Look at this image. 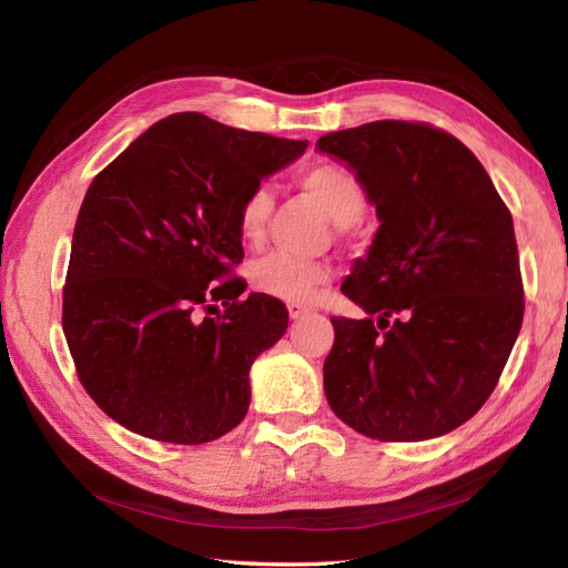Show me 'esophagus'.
<instances>
[{"label": "esophagus", "instance_id": "1", "mask_svg": "<svg viewBox=\"0 0 568 568\" xmlns=\"http://www.w3.org/2000/svg\"><path fill=\"white\" fill-rule=\"evenodd\" d=\"M287 312H291V320H300L303 315H307L310 307L300 305V303H291V305H287Z\"/></svg>", "mask_w": 568, "mask_h": 568}]
</instances>
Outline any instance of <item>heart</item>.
Wrapping results in <instances>:
<instances>
[{
  "instance_id": "heart-1",
  "label": "heart",
  "mask_w": 568,
  "mask_h": 568,
  "mask_svg": "<svg viewBox=\"0 0 568 568\" xmlns=\"http://www.w3.org/2000/svg\"><path fill=\"white\" fill-rule=\"evenodd\" d=\"M295 185L315 200L342 232H348L366 214L368 192L364 180L342 163H312L297 173ZM271 212V192L263 185L248 190L236 207L239 236L246 244L258 246L265 236ZM248 275L253 287L263 295L287 300V303H310L320 287L329 281V265L287 251H273L253 261Z\"/></svg>"
}]
</instances>
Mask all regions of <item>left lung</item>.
<instances>
[{
  "label": "left lung",
  "mask_w": 568,
  "mask_h": 568,
  "mask_svg": "<svg viewBox=\"0 0 568 568\" xmlns=\"http://www.w3.org/2000/svg\"><path fill=\"white\" fill-rule=\"evenodd\" d=\"M317 149L354 168L381 220L342 285L368 317H332L329 407L378 442L442 437L484 407L523 327L513 214L476 155L432 124L383 119Z\"/></svg>",
  "instance_id": "1"
}]
</instances>
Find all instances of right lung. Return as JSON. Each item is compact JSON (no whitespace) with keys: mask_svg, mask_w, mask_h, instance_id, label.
<instances>
[{"mask_svg":"<svg viewBox=\"0 0 568 568\" xmlns=\"http://www.w3.org/2000/svg\"><path fill=\"white\" fill-rule=\"evenodd\" d=\"M305 149L180 112L94 175L72 232L63 332L104 415L171 444L220 439L244 419L251 364L285 334L287 310L263 293L241 300L236 207Z\"/></svg>","mask_w":568,"mask_h":568,"instance_id":"1","label":"right lung"}]
</instances>
